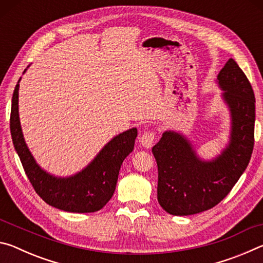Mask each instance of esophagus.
<instances>
[{"instance_id":"obj_1","label":"esophagus","mask_w":263,"mask_h":263,"mask_svg":"<svg viewBox=\"0 0 263 263\" xmlns=\"http://www.w3.org/2000/svg\"><path fill=\"white\" fill-rule=\"evenodd\" d=\"M154 140H155V133L153 131H149V132H146L144 135H141L139 138V142L142 147L145 148H151L154 144Z\"/></svg>"}]
</instances>
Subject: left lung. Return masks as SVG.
<instances>
[{"label": "left lung", "mask_w": 263, "mask_h": 263, "mask_svg": "<svg viewBox=\"0 0 263 263\" xmlns=\"http://www.w3.org/2000/svg\"><path fill=\"white\" fill-rule=\"evenodd\" d=\"M231 115L230 141L217 158L198 157L186 138L163 132L152 152L158 163V202L174 216H189L216 206L247 168L254 147L255 97L237 62L230 59L217 77Z\"/></svg>", "instance_id": "obj_1"}]
</instances>
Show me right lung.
Returning <instances> with one entry per match:
<instances>
[{
  "label": "right lung",
  "mask_w": 263,
  "mask_h": 263,
  "mask_svg": "<svg viewBox=\"0 0 263 263\" xmlns=\"http://www.w3.org/2000/svg\"><path fill=\"white\" fill-rule=\"evenodd\" d=\"M20 81L21 79L16 84L11 101L10 132L14 147L35 193L48 205L62 211L87 213L101 210L112 197L119 169L124 159L135 147L137 128H130L114 137L94 160L75 175H51L35 162L24 140L18 114Z\"/></svg>",
  "instance_id": "add662e5"
}]
</instances>
